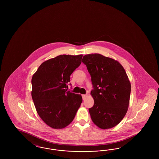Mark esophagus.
Returning a JSON list of instances; mask_svg holds the SVG:
<instances>
[{"label": "esophagus", "instance_id": "34e87169", "mask_svg": "<svg viewBox=\"0 0 159 159\" xmlns=\"http://www.w3.org/2000/svg\"><path fill=\"white\" fill-rule=\"evenodd\" d=\"M82 98H83V100H84L86 98L87 95H82Z\"/></svg>", "mask_w": 159, "mask_h": 159}]
</instances>
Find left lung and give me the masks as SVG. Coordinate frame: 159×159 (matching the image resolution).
<instances>
[{
  "label": "left lung",
  "mask_w": 159,
  "mask_h": 159,
  "mask_svg": "<svg viewBox=\"0 0 159 159\" xmlns=\"http://www.w3.org/2000/svg\"><path fill=\"white\" fill-rule=\"evenodd\" d=\"M82 62L93 86L94 104L89 109L92 120L99 128H113L128 108L131 86L126 71L118 61L99 53L84 55Z\"/></svg>",
  "instance_id": "1"
}]
</instances>
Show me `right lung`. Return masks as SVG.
I'll list each match as a JSON object with an SVG mask.
<instances>
[{
	"mask_svg": "<svg viewBox=\"0 0 159 159\" xmlns=\"http://www.w3.org/2000/svg\"><path fill=\"white\" fill-rule=\"evenodd\" d=\"M83 55H61L46 61L31 79V97L39 116L49 126L62 129L73 120L82 102L79 94L67 91L70 76Z\"/></svg>",
	"mask_w": 159,
	"mask_h": 159,
	"instance_id": "add662e5",
	"label": "right lung"
}]
</instances>
